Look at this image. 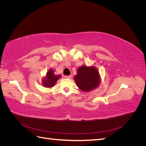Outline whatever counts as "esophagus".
I'll return each mask as SVG.
<instances>
[{
  "instance_id": "esophagus-1",
  "label": "esophagus",
  "mask_w": 146,
  "mask_h": 146,
  "mask_svg": "<svg viewBox=\"0 0 146 146\" xmlns=\"http://www.w3.org/2000/svg\"><path fill=\"white\" fill-rule=\"evenodd\" d=\"M65 78H71V76H66Z\"/></svg>"
}]
</instances>
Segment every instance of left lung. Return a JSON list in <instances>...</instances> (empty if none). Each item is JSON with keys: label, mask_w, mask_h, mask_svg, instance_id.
<instances>
[{"label": "left lung", "mask_w": 146, "mask_h": 146, "mask_svg": "<svg viewBox=\"0 0 146 146\" xmlns=\"http://www.w3.org/2000/svg\"><path fill=\"white\" fill-rule=\"evenodd\" d=\"M74 80L81 90L88 92L98 87L100 83L99 73L93 66L87 67L82 66L78 69Z\"/></svg>", "instance_id": "obj_1"}]
</instances>
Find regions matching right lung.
Listing matches in <instances>:
<instances>
[{
    "label": "right lung",
    "instance_id": "add662e5",
    "mask_svg": "<svg viewBox=\"0 0 146 146\" xmlns=\"http://www.w3.org/2000/svg\"><path fill=\"white\" fill-rule=\"evenodd\" d=\"M60 78V76L58 75H55L54 74V70L52 69H50L47 72L46 77L42 80V84L45 87L50 88L55 85L56 81Z\"/></svg>",
    "mask_w": 146,
    "mask_h": 146
}]
</instances>
